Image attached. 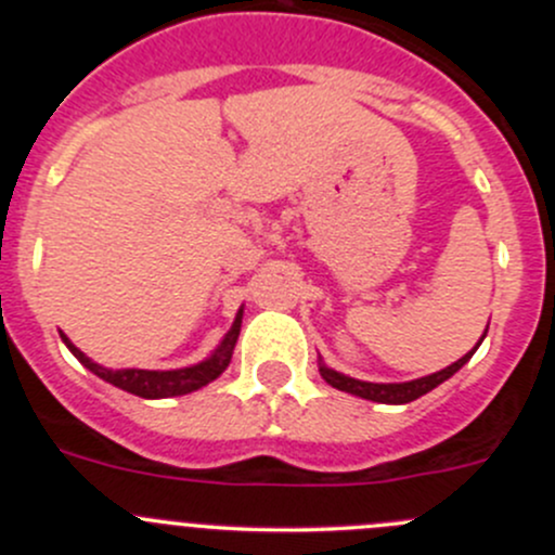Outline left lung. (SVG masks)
Masks as SVG:
<instances>
[{
  "label": "left lung",
  "instance_id": "1",
  "mask_svg": "<svg viewBox=\"0 0 555 555\" xmlns=\"http://www.w3.org/2000/svg\"><path fill=\"white\" fill-rule=\"evenodd\" d=\"M486 333H489V324H486ZM486 333L480 335V340L475 344L473 351H467V354L462 357V360L451 362L449 367H443V371L438 373H429V376H422V378H413V382H400V384H376V382H360V378H351V376H344V373L333 371V367L324 365V360L319 357V373H322V378L327 382L333 389H340V391H349V395L354 397H362V400H373V402H386V405H402V402H411V400H418L422 395H427V391H433L435 386H440L443 382H449L453 373L459 371V367H464L469 362V357L478 351V346L483 344Z\"/></svg>",
  "mask_w": 555,
  "mask_h": 555
}]
</instances>
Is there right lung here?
<instances>
[{
	"label": "right lung",
	"instance_id": "1",
	"mask_svg": "<svg viewBox=\"0 0 555 555\" xmlns=\"http://www.w3.org/2000/svg\"><path fill=\"white\" fill-rule=\"evenodd\" d=\"M242 319H244V306L238 309L236 319H233L231 330L225 333V338L217 344V349L211 351L206 360L195 362L190 367H177V371H139V367H120V371H112V367L99 365L91 357L82 354L64 333L61 340L66 344V349L93 373V376L104 378L106 384L117 386L122 391H131V395L144 397V400H164V397H179L190 395V391L201 389V386L211 384L215 378H220L225 373V367L231 365L233 349H236L238 333H242Z\"/></svg>",
	"mask_w": 555,
	"mask_h": 555
}]
</instances>
